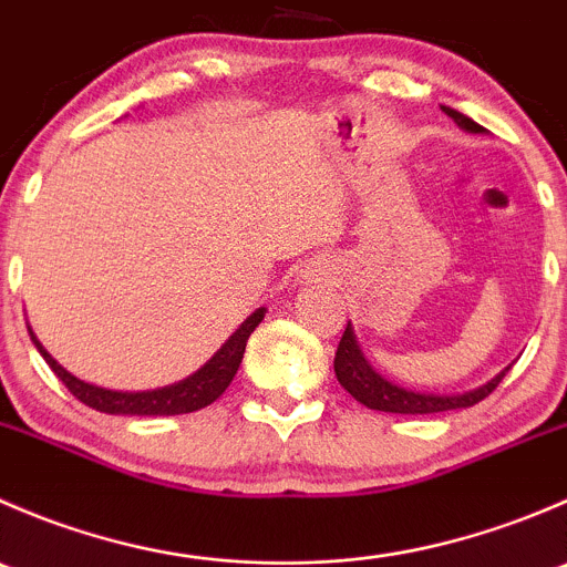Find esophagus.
Segmentation results:
<instances>
[{
  "label": "esophagus",
  "instance_id": "34e87169",
  "mask_svg": "<svg viewBox=\"0 0 567 567\" xmlns=\"http://www.w3.org/2000/svg\"><path fill=\"white\" fill-rule=\"evenodd\" d=\"M312 282H320V271H318V268H312V266L301 268L299 285H312Z\"/></svg>",
  "mask_w": 567,
  "mask_h": 567
}]
</instances>
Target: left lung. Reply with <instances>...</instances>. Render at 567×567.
<instances>
[{
	"mask_svg": "<svg viewBox=\"0 0 567 567\" xmlns=\"http://www.w3.org/2000/svg\"><path fill=\"white\" fill-rule=\"evenodd\" d=\"M442 109L444 114H450V117L458 123V128L468 131V134H485L483 125H477L472 117H466V114L455 112V109L450 106H442ZM507 370L511 368L496 373L494 379L485 381V384L477 386V390H468L461 394H433V392L405 390V386L392 384L390 379L375 373V368L364 359L362 348H359L351 320H348L346 334H342L340 346H337V357H334V373L342 390L351 394V398H357L362 405H368V409L390 411V414H439V411L468 409V405L488 398V394L499 386V381L505 379Z\"/></svg>",
	"mask_w": 567,
	"mask_h": 567,
	"instance_id": "1",
	"label": "left lung"
}]
</instances>
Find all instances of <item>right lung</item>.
<instances>
[{
  "instance_id": "right-lung-1",
  "label": "right lung",
  "mask_w": 567,
  "mask_h": 567,
  "mask_svg": "<svg viewBox=\"0 0 567 567\" xmlns=\"http://www.w3.org/2000/svg\"><path fill=\"white\" fill-rule=\"evenodd\" d=\"M266 318V307L255 310L251 316L221 342L219 351L197 370L188 379L177 381V384L158 386V390L147 392H117L106 390V386L87 384V381L76 379L73 373H68L54 357L43 348V342L38 340L35 331L30 329L32 342L40 351V357L45 359L51 370H54L56 379L71 390L73 398L82 400L84 405L95 411H104V414H128V416H175V414H188V411H199L205 405L214 403L216 398H221V392L230 386V381L236 379L238 368H241L244 351H247V340L251 331L257 329V323Z\"/></svg>"
}]
</instances>
